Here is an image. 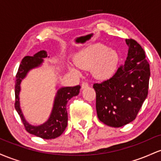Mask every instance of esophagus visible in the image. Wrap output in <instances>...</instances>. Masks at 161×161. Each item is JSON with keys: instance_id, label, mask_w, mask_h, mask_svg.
Listing matches in <instances>:
<instances>
[{"instance_id": "1", "label": "esophagus", "mask_w": 161, "mask_h": 161, "mask_svg": "<svg viewBox=\"0 0 161 161\" xmlns=\"http://www.w3.org/2000/svg\"><path fill=\"white\" fill-rule=\"evenodd\" d=\"M88 86V83L87 82H83L82 84H81V88L82 89H85Z\"/></svg>"}]
</instances>
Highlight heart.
<instances>
[{
    "instance_id": "heart-1",
    "label": "heart",
    "mask_w": 161,
    "mask_h": 161,
    "mask_svg": "<svg viewBox=\"0 0 161 161\" xmlns=\"http://www.w3.org/2000/svg\"><path fill=\"white\" fill-rule=\"evenodd\" d=\"M119 56L113 49H107L103 45L97 44L85 49L75 64L80 68L93 67L94 75L98 78H107L114 71L118 64ZM77 72L75 69H72Z\"/></svg>"
}]
</instances>
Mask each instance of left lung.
<instances>
[{"label": "left lung", "mask_w": 161, "mask_h": 161, "mask_svg": "<svg viewBox=\"0 0 161 161\" xmlns=\"http://www.w3.org/2000/svg\"><path fill=\"white\" fill-rule=\"evenodd\" d=\"M129 52L113 77L96 83V108L100 122L119 128L132 122L148 93L150 66L139 43L127 39Z\"/></svg>", "instance_id": "8db88e82"}]
</instances>
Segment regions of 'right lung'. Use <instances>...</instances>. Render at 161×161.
I'll use <instances>...</instances> for the list:
<instances>
[{
	"instance_id": "add662e5",
	"label": "right lung",
	"mask_w": 161,
	"mask_h": 161,
	"mask_svg": "<svg viewBox=\"0 0 161 161\" xmlns=\"http://www.w3.org/2000/svg\"><path fill=\"white\" fill-rule=\"evenodd\" d=\"M47 57V52L44 50L37 52L34 56H26L21 61L15 81V109L22 120L27 132L43 139H53L60 136L65 130L68 125V113L66 105L68 101L80 93V86H66L58 90L54 103L53 109L49 119L44 124L39 126H32L25 120L19 107V93L20 90L21 80L26 77L27 72L32 68L39 66L44 58Z\"/></svg>"
}]
</instances>
